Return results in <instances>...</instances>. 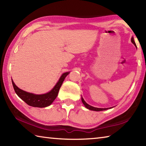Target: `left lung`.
<instances>
[{
	"mask_svg": "<svg viewBox=\"0 0 146 146\" xmlns=\"http://www.w3.org/2000/svg\"><path fill=\"white\" fill-rule=\"evenodd\" d=\"M131 42L133 43V44H134V46H135L136 48H137V46H136L135 44V42L134 41V38L133 37H132L131 38ZM82 103L83 104V105H85V107L88 108V110H94V111H102V110H107L108 108H97V107H92L91 106V105H88L86 102L84 100V99L83 98V97H82ZM111 108V107H110Z\"/></svg>",
	"mask_w": 146,
	"mask_h": 146,
	"instance_id": "left-lung-1",
	"label": "left lung"
}]
</instances>
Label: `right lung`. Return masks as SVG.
I'll use <instances>...</instances> for the list:
<instances>
[{
  "instance_id": "obj_1",
  "label": "right lung",
  "mask_w": 146,
  "mask_h": 146,
  "mask_svg": "<svg viewBox=\"0 0 146 146\" xmlns=\"http://www.w3.org/2000/svg\"><path fill=\"white\" fill-rule=\"evenodd\" d=\"M70 73V71L66 72L62 74V75L60 76L58 82L56 83V84L53 87L51 91L46 93L44 94L37 95L32 93L27 92L24 91L23 90L18 88L15 85L13 80H12V85H13L14 89L15 92L18 95V97L22 100L24 101L26 103L30 105L31 107H39V108H43L48 107L51 105V104L55 100L56 98L57 97L59 90L62 85L63 81L64 80L66 76Z\"/></svg>"
}]
</instances>
